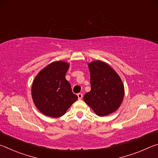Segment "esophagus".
Listing matches in <instances>:
<instances>
[{"label":"esophagus","mask_w":158,"mask_h":158,"mask_svg":"<svg viewBox=\"0 0 158 158\" xmlns=\"http://www.w3.org/2000/svg\"><path fill=\"white\" fill-rule=\"evenodd\" d=\"M77 96H78L79 100H81L82 98H83V95H82V93H78V94H77Z\"/></svg>","instance_id":"34e87169"}]
</instances>
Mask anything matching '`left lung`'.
<instances>
[{"instance_id":"8db88e82","label":"left lung","mask_w":158,"mask_h":158,"mask_svg":"<svg viewBox=\"0 0 158 158\" xmlns=\"http://www.w3.org/2000/svg\"><path fill=\"white\" fill-rule=\"evenodd\" d=\"M90 91L84 101L99 116H105L117 111L123 100L124 85L121 77L105 62L96 60L89 63Z\"/></svg>"}]
</instances>
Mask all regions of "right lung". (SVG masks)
<instances>
[{"instance_id": "1", "label": "right lung", "mask_w": 158, "mask_h": 158, "mask_svg": "<svg viewBox=\"0 0 158 158\" xmlns=\"http://www.w3.org/2000/svg\"><path fill=\"white\" fill-rule=\"evenodd\" d=\"M69 63L58 60L44 68L32 84L31 95L37 109L49 117L63 116L78 97L65 79Z\"/></svg>"}]
</instances>
